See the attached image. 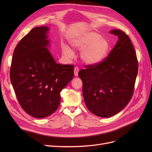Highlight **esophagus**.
I'll use <instances>...</instances> for the list:
<instances>
[{"instance_id": "34e87169", "label": "esophagus", "mask_w": 152, "mask_h": 152, "mask_svg": "<svg viewBox=\"0 0 152 152\" xmlns=\"http://www.w3.org/2000/svg\"><path fill=\"white\" fill-rule=\"evenodd\" d=\"M79 71V68L78 66H75V68H74V75H75V76H76V77L78 76Z\"/></svg>"}]
</instances>
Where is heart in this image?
I'll use <instances>...</instances> for the list:
<instances>
[{"instance_id":"1","label":"heart","mask_w":152,"mask_h":152,"mask_svg":"<svg viewBox=\"0 0 152 152\" xmlns=\"http://www.w3.org/2000/svg\"><path fill=\"white\" fill-rule=\"evenodd\" d=\"M71 44L75 48L82 49L80 52L81 58L89 65L103 61L110 49L108 41L94 31H87L80 34L73 39ZM63 50L66 56L72 57L73 55L72 50L67 45H63Z\"/></svg>"}]
</instances>
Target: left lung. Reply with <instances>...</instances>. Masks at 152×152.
<instances>
[{"label": "left lung", "mask_w": 152, "mask_h": 152, "mask_svg": "<svg viewBox=\"0 0 152 152\" xmlns=\"http://www.w3.org/2000/svg\"><path fill=\"white\" fill-rule=\"evenodd\" d=\"M111 34L118 40L102 61L85 66L79 72L82 93L89 111L101 117H110L126 107L134 93L138 61L129 36L121 30Z\"/></svg>", "instance_id": "1"}]
</instances>
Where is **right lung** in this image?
Segmentation results:
<instances>
[{
  "label": "right lung",
  "instance_id": "1",
  "mask_svg": "<svg viewBox=\"0 0 152 152\" xmlns=\"http://www.w3.org/2000/svg\"><path fill=\"white\" fill-rule=\"evenodd\" d=\"M48 28L35 27L22 38L13 52L10 80L21 108L35 118L58 109L60 93L73 77L74 66L57 64L46 48Z\"/></svg>",
  "mask_w": 152,
  "mask_h": 152
}]
</instances>
